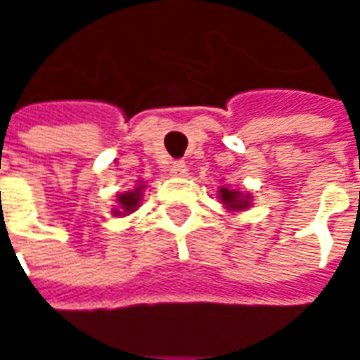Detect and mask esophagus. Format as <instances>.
Here are the masks:
<instances>
[{
  "mask_svg": "<svg viewBox=\"0 0 360 360\" xmlns=\"http://www.w3.org/2000/svg\"><path fill=\"white\" fill-rule=\"evenodd\" d=\"M170 174L176 178H182V176H188V168L184 162H174L170 166Z\"/></svg>",
  "mask_w": 360,
  "mask_h": 360,
  "instance_id": "esophagus-1",
  "label": "esophagus"
}]
</instances>
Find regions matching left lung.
I'll return each instance as SVG.
<instances>
[{
  "mask_svg": "<svg viewBox=\"0 0 360 360\" xmlns=\"http://www.w3.org/2000/svg\"><path fill=\"white\" fill-rule=\"evenodd\" d=\"M219 198H221V202L229 210H245L251 205V196L249 194H243L241 190L226 188V186L219 188Z\"/></svg>",
  "mask_w": 360,
  "mask_h": 360,
  "instance_id": "left-lung-1",
  "label": "left lung"
}]
</instances>
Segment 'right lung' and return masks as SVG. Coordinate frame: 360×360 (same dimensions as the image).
<instances>
[{"label": "right lung", "instance_id": "right-lung-1", "mask_svg": "<svg viewBox=\"0 0 360 360\" xmlns=\"http://www.w3.org/2000/svg\"><path fill=\"white\" fill-rule=\"evenodd\" d=\"M141 190H143V186L139 184V186H135V190H129V192L119 194L117 208H113V214L125 217V214L134 212L135 208L139 207V202H141Z\"/></svg>", "mask_w": 360, "mask_h": 360}]
</instances>
